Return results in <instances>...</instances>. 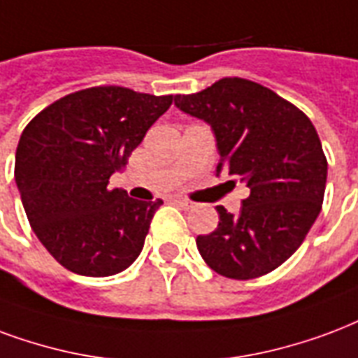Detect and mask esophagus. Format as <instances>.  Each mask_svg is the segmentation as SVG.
Listing matches in <instances>:
<instances>
[{"instance_id": "esophagus-1", "label": "esophagus", "mask_w": 358, "mask_h": 358, "mask_svg": "<svg viewBox=\"0 0 358 358\" xmlns=\"http://www.w3.org/2000/svg\"><path fill=\"white\" fill-rule=\"evenodd\" d=\"M174 203H176V205H180L182 206V208H193V206H195V203H193V201H189V199H184V197H174Z\"/></svg>"}]
</instances>
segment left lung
Segmentation results:
<instances>
[{"label":"left lung","instance_id":"1","mask_svg":"<svg viewBox=\"0 0 358 358\" xmlns=\"http://www.w3.org/2000/svg\"><path fill=\"white\" fill-rule=\"evenodd\" d=\"M174 104L213 127L216 174L250 187L239 214L216 206L218 227L197 237L203 260L237 280L277 269L300 248L324 199L328 163L311 119L271 89L243 78L176 94Z\"/></svg>","mask_w":358,"mask_h":358}]
</instances>
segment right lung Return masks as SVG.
I'll use <instances>...</instances> for the list:
<instances>
[{
	"label": "right lung",
	"mask_w": 358,
	"mask_h": 358,
	"mask_svg": "<svg viewBox=\"0 0 358 358\" xmlns=\"http://www.w3.org/2000/svg\"><path fill=\"white\" fill-rule=\"evenodd\" d=\"M172 100L102 85L66 94L26 125L15 180L31 229L60 266L110 277L138 258L163 201L108 184Z\"/></svg>",
	"instance_id": "right-lung-1"
}]
</instances>
